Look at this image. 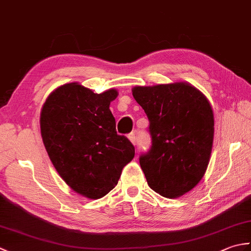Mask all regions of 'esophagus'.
<instances>
[{
	"instance_id": "1",
	"label": "esophagus",
	"mask_w": 251,
	"mask_h": 251,
	"mask_svg": "<svg viewBox=\"0 0 251 251\" xmlns=\"http://www.w3.org/2000/svg\"><path fill=\"white\" fill-rule=\"evenodd\" d=\"M128 139L132 143V145L136 146V135H135V132H131V134L128 135Z\"/></svg>"
}]
</instances>
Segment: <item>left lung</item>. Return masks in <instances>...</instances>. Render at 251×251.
I'll return each mask as SVG.
<instances>
[{"label":"left lung","instance_id":"obj_1","mask_svg":"<svg viewBox=\"0 0 251 251\" xmlns=\"http://www.w3.org/2000/svg\"><path fill=\"white\" fill-rule=\"evenodd\" d=\"M132 96L150 122L152 146L139 157L150 188L167 199L191 191L204 177L214 142V112L186 82L136 86Z\"/></svg>","mask_w":251,"mask_h":251}]
</instances>
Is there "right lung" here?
Wrapping results in <instances>:
<instances>
[{"mask_svg":"<svg viewBox=\"0 0 251 251\" xmlns=\"http://www.w3.org/2000/svg\"><path fill=\"white\" fill-rule=\"evenodd\" d=\"M116 89L102 94L78 83L56 88L41 111V135L62 180L87 199L98 200L115 188L135 148L117 135L110 103Z\"/></svg>","mask_w":251,"mask_h":251,"instance_id":"right-lung-1","label":"right lung"}]
</instances>
